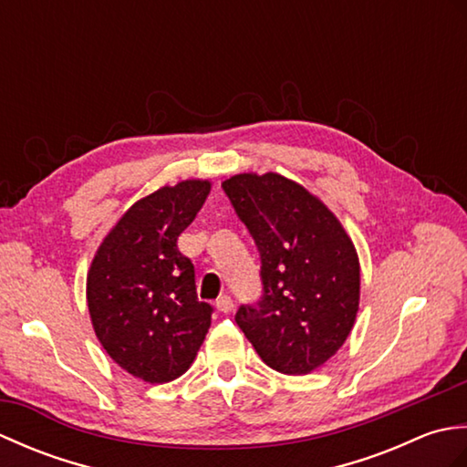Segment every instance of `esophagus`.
Masks as SVG:
<instances>
[{"mask_svg": "<svg viewBox=\"0 0 467 467\" xmlns=\"http://www.w3.org/2000/svg\"><path fill=\"white\" fill-rule=\"evenodd\" d=\"M216 309L221 311V313H231L233 309H234V303H233V299L228 295H221L216 299Z\"/></svg>", "mask_w": 467, "mask_h": 467, "instance_id": "34e87169", "label": "esophagus"}]
</instances>
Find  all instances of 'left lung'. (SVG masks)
<instances>
[{
    "mask_svg": "<svg viewBox=\"0 0 467 467\" xmlns=\"http://www.w3.org/2000/svg\"><path fill=\"white\" fill-rule=\"evenodd\" d=\"M261 254L263 295L234 315L275 371L306 375L339 351L359 309V259L337 216L281 174L223 182Z\"/></svg>",
    "mask_w": 467,
    "mask_h": 467,
    "instance_id": "1",
    "label": "left lung"
}]
</instances>
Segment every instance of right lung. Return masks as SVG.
Instances as JSON below:
<instances>
[{
	"mask_svg": "<svg viewBox=\"0 0 467 467\" xmlns=\"http://www.w3.org/2000/svg\"><path fill=\"white\" fill-rule=\"evenodd\" d=\"M208 192V181H184L134 202L88 273L96 337L124 371L148 383L181 377L211 327L213 306L198 301L194 265L176 244Z\"/></svg>",
	"mask_w": 467,
	"mask_h": 467,
	"instance_id": "1",
	"label": "right lung"
}]
</instances>
